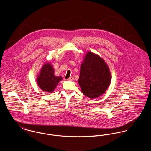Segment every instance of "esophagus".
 Returning a JSON list of instances; mask_svg holds the SVG:
<instances>
[{
	"label": "esophagus",
	"instance_id": "34e87169",
	"mask_svg": "<svg viewBox=\"0 0 151 151\" xmlns=\"http://www.w3.org/2000/svg\"><path fill=\"white\" fill-rule=\"evenodd\" d=\"M73 80V77H72V76L70 77V78H68V79H67L68 81H72Z\"/></svg>",
	"mask_w": 151,
	"mask_h": 151
}]
</instances>
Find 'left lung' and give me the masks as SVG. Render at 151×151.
<instances>
[{"instance_id":"obj_1","label":"left lung","mask_w":151,"mask_h":151,"mask_svg":"<svg viewBox=\"0 0 151 151\" xmlns=\"http://www.w3.org/2000/svg\"><path fill=\"white\" fill-rule=\"evenodd\" d=\"M111 79L109 67L104 59L88 51L80 65L78 80L82 93L91 99L100 97L110 86Z\"/></svg>"}]
</instances>
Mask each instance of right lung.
<instances>
[{
	"instance_id": "add662e5",
	"label": "right lung",
	"mask_w": 151,
	"mask_h": 151,
	"mask_svg": "<svg viewBox=\"0 0 151 151\" xmlns=\"http://www.w3.org/2000/svg\"><path fill=\"white\" fill-rule=\"evenodd\" d=\"M62 79L61 76H56L54 75V68L50 62H45L37 77V83L41 89L50 93Z\"/></svg>"
}]
</instances>
